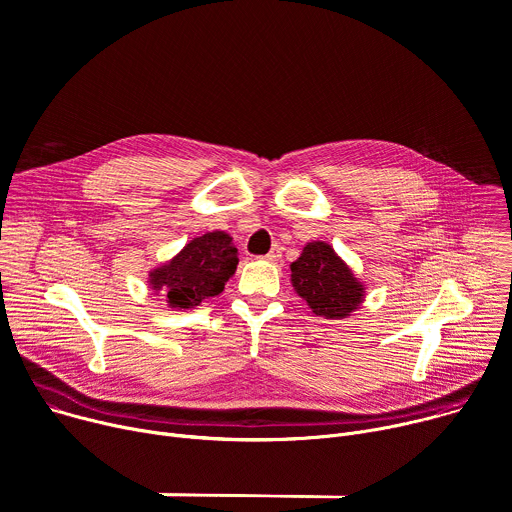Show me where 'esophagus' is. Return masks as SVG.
<instances>
[{
	"mask_svg": "<svg viewBox=\"0 0 512 512\" xmlns=\"http://www.w3.org/2000/svg\"><path fill=\"white\" fill-rule=\"evenodd\" d=\"M265 259H267V261H271V263H277V261L282 259V251L277 249V247H273V249H271V251L265 255Z\"/></svg>",
	"mask_w": 512,
	"mask_h": 512,
	"instance_id": "34e87169",
	"label": "esophagus"
}]
</instances>
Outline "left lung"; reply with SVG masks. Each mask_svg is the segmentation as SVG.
I'll return each mask as SVG.
<instances>
[{"label":"left lung","mask_w":512,"mask_h":512,"mask_svg":"<svg viewBox=\"0 0 512 512\" xmlns=\"http://www.w3.org/2000/svg\"><path fill=\"white\" fill-rule=\"evenodd\" d=\"M290 269L296 294L306 300L316 316L347 318L365 298L363 284L324 241L308 243Z\"/></svg>","instance_id":"8db88e82"}]
</instances>
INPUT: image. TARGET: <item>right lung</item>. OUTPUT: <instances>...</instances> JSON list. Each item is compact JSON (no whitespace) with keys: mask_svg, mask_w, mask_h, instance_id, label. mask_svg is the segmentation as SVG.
Wrapping results in <instances>:
<instances>
[{"mask_svg":"<svg viewBox=\"0 0 512 512\" xmlns=\"http://www.w3.org/2000/svg\"><path fill=\"white\" fill-rule=\"evenodd\" d=\"M239 255L222 230L206 232L185 245L171 261L149 273V286L177 310L200 306L218 296L237 271Z\"/></svg>","mask_w":512,"mask_h":512,"instance_id":"obj_1","label":"right lung"}]
</instances>
